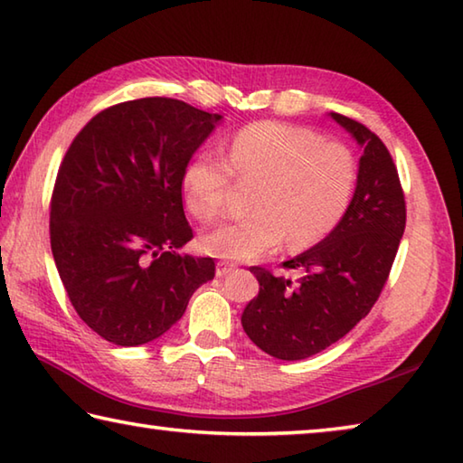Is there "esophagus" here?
I'll return each mask as SVG.
<instances>
[{"mask_svg":"<svg viewBox=\"0 0 463 463\" xmlns=\"http://www.w3.org/2000/svg\"><path fill=\"white\" fill-rule=\"evenodd\" d=\"M233 269H236V264L233 262H227V260L217 262V277H227Z\"/></svg>","mask_w":463,"mask_h":463,"instance_id":"1","label":"esophagus"}]
</instances>
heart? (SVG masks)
Returning a JSON list of instances; mask_svg holds the SVG:
<instances>
[{
    "instance_id": "b5f03b06",
    "label": "heart",
    "mask_w": 463,
    "mask_h": 463,
    "mask_svg": "<svg viewBox=\"0 0 463 463\" xmlns=\"http://www.w3.org/2000/svg\"><path fill=\"white\" fill-rule=\"evenodd\" d=\"M227 162L201 152L183 170L186 209L215 223L230 209L233 175L258 183L252 213L203 238L207 252L248 260L280 246L305 250L327 238L342 222L358 183V165L342 142L323 140L311 128L258 121L227 142Z\"/></svg>"
}]
</instances>
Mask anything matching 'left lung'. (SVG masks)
Returning <instances> with one entry per match:
<instances>
[{"label": "left lung", "instance_id": "obj_1", "mask_svg": "<svg viewBox=\"0 0 463 463\" xmlns=\"http://www.w3.org/2000/svg\"><path fill=\"white\" fill-rule=\"evenodd\" d=\"M331 118L364 148L350 207L326 240L282 264L303 272L297 282L262 266L250 269L260 290L241 313V326L279 360L319 354L366 317L386 285L407 223L399 170L384 142L360 121L335 111Z\"/></svg>", "mask_w": 463, "mask_h": 463}]
</instances>
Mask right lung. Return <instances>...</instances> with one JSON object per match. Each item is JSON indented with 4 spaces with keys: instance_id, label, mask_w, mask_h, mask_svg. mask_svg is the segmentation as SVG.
I'll list each match as a JSON object with an SVG mask.
<instances>
[{
    "instance_id": "right-lung-1",
    "label": "right lung",
    "mask_w": 463,
    "mask_h": 463,
    "mask_svg": "<svg viewBox=\"0 0 463 463\" xmlns=\"http://www.w3.org/2000/svg\"><path fill=\"white\" fill-rule=\"evenodd\" d=\"M219 113L144 97L97 113L71 142L51 197V248L71 305L97 335L142 345L183 317L215 277L193 240L183 170Z\"/></svg>"
}]
</instances>
